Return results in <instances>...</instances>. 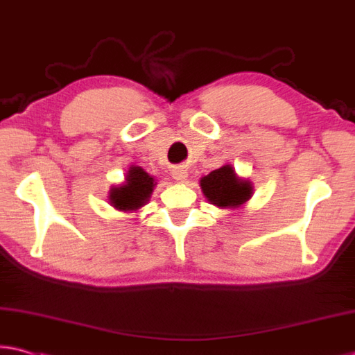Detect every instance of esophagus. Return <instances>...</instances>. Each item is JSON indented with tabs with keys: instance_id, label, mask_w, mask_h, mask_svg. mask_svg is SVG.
Here are the masks:
<instances>
[{
	"instance_id": "obj_1",
	"label": "esophagus",
	"mask_w": 355,
	"mask_h": 355,
	"mask_svg": "<svg viewBox=\"0 0 355 355\" xmlns=\"http://www.w3.org/2000/svg\"><path fill=\"white\" fill-rule=\"evenodd\" d=\"M188 175H189L188 171H187V168H183V167H175L172 171V177L175 178L177 183H184V182H187Z\"/></svg>"
}]
</instances>
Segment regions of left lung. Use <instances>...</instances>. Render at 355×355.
<instances>
[{
    "label": "left lung",
    "instance_id": "left-lung-1",
    "mask_svg": "<svg viewBox=\"0 0 355 355\" xmlns=\"http://www.w3.org/2000/svg\"><path fill=\"white\" fill-rule=\"evenodd\" d=\"M200 188L207 200L219 208H239L252 196L250 180L239 177L230 164L202 177Z\"/></svg>",
    "mask_w": 355,
    "mask_h": 355
}]
</instances>
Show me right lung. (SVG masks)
Wrapping results in <instances>:
<instances>
[{
  "instance_id": "1",
  "label": "right lung",
  "mask_w": 355,
  "mask_h": 355,
  "mask_svg": "<svg viewBox=\"0 0 355 355\" xmlns=\"http://www.w3.org/2000/svg\"><path fill=\"white\" fill-rule=\"evenodd\" d=\"M155 184V178L148 175L142 167L132 166L126 173L125 183L110 188V205L120 211H136L148 204Z\"/></svg>"
}]
</instances>
